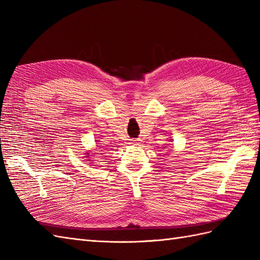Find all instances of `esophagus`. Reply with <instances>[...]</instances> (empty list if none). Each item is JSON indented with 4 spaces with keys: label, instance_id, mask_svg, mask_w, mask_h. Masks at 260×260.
<instances>
[{
    "label": "esophagus",
    "instance_id": "obj_1",
    "mask_svg": "<svg viewBox=\"0 0 260 260\" xmlns=\"http://www.w3.org/2000/svg\"><path fill=\"white\" fill-rule=\"evenodd\" d=\"M133 144H134V145H141L142 144L141 143V139H136V141L133 142Z\"/></svg>",
    "mask_w": 260,
    "mask_h": 260
}]
</instances>
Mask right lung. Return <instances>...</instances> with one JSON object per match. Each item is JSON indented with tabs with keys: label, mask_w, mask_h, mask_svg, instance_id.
<instances>
[{
	"label": "right lung",
	"mask_w": 260,
	"mask_h": 260,
	"mask_svg": "<svg viewBox=\"0 0 260 260\" xmlns=\"http://www.w3.org/2000/svg\"><path fill=\"white\" fill-rule=\"evenodd\" d=\"M86 157H89V156H86Z\"/></svg>",
	"instance_id": "right-lung-1"
}]
</instances>
